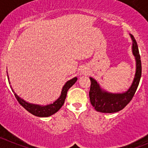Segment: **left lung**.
Instances as JSON below:
<instances>
[{"mask_svg": "<svg viewBox=\"0 0 148 148\" xmlns=\"http://www.w3.org/2000/svg\"><path fill=\"white\" fill-rule=\"evenodd\" d=\"M131 37L133 40L132 52L135 56L137 63L135 77L131 87L126 92L122 94H111L103 91L99 87L97 82L91 77L90 78L91 82L89 92L90 103L98 112L110 114L122 110L131 101L138 87L142 75V64L137 41L132 35H131Z\"/></svg>", "mask_w": 148, "mask_h": 148, "instance_id": "obj_1", "label": "left lung"}]
</instances>
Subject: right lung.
<instances>
[{"mask_svg":"<svg viewBox=\"0 0 148 148\" xmlns=\"http://www.w3.org/2000/svg\"><path fill=\"white\" fill-rule=\"evenodd\" d=\"M77 80V77H74L72 79L69 80V81L67 82L65 84V85L63 87L62 92H61V95L60 96L58 100H56L52 104L48 105V106H38V105L34 104H30V103H27V102L24 101V100L20 98L17 95H16L14 93V95H15L16 98L18 100V102L19 103V104L21 105L22 107H24L27 111L32 114V115L36 116L39 117H48L50 116L53 115L55 113H56L61 107L64 105V101H65V99L66 97V94L67 92H68L69 89L76 82V81ZM13 91V90H12Z\"/></svg>","mask_w":148,"mask_h":148,"instance_id":"obj_1","label":"right lung"}]
</instances>
